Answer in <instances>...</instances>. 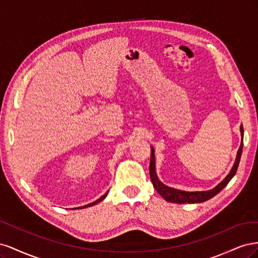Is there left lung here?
Returning a JSON list of instances; mask_svg holds the SVG:
<instances>
[{
	"label": "left lung",
	"instance_id": "8db88e82",
	"mask_svg": "<svg viewBox=\"0 0 258 258\" xmlns=\"http://www.w3.org/2000/svg\"><path fill=\"white\" fill-rule=\"evenodd\" d=\"M241 130V136H242V142L240 145V148L237 154V158L236 162L233 165L231 171L229 174L224 178V181H222L220 184H218L215 188L208 190V191H182V190H177L174 188H171V187H168L166 185H163L156 175V171H155V156H154V148L152 147V152H151V162H150V175L152 183L155 187V189L157 190V192L160 195V196L166 199L167 201L170 202H174V204H199V202H204L212 197H214L216 194L220 192L224 187L229 183L230 179L233 177V175L236 174L238 166L240 162L241 158V154H242V147H243V127H240Z\"/></svg>",
	"mask_w": 258,
	"mask_h": 258
}]
</instances>
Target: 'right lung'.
<instances>
[{
	"mask_svg": "<svg viewBox=\"0 0 258 258\" xmlns=\"http://www.w3.org/2000/svg\"><path fill=\"white\" fill-rule=\"evenodd\" d=\"M106 195H107V192L105 194V195H103L102 197H101L100 199H98L97 201H95V202H92V204H89V205H87V206H84V207H80V208H76V209H83V208H87V207H91V206H95L96 204H98V202H100V201H102L105 197H106Z\"/></svg>",
	"mask_w": 258,
	"mask_h": 258,
	"instance_id": "add662e5",
	"label": "right lung"
}]
</instances>
